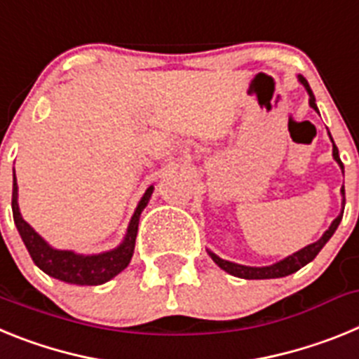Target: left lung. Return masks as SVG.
<instances>
[{"label": "left lung", "instance_id": "left-lung-1", "mask_svg": "<svg viewBox=\"0 0 359 359\" xmlns=\"http://www.w3.org/2000/svg\"><path fill=\"white\" fill-rule=\"evenodd\" d=\"M298 81H300V84L304 86L307 90V93H309V106L313 107V109L318 113V107H316V100H315V95H313V91H311L309 84H307L306 79L302 77V75H298ZM331 136V135H329ZM331 142H332V158L336 160V163L340 165L341 172H344V163H341L340 160V154H338V147L334 145V140H332L331 136ZM341 196H344V205H345V189L341 187ZM341 217H344V208H341L340 215L334 219L331 223V226H329V230H325V233H323L322 237H320L316 243L309 244V246H306V248L298 250V252H294L293 255L286 257V259H282V261L275 262V264L271 266H262V268H253V266H243V264H236V262H230V261H224V259H221V257H217L215 253H212L210 250H208V255L212 257V261L215 262V264L219 266L221 269H224L226 273L233 275V277H239V278H248V280H261V278H280V277H287V275L294 273V271H298L300 268H304V266L307 264V262H311L313 259H315L316 255H318L320 250L325 246V243H327L329 239L332 237V233L336 231V228H338V224H340Z\"/></svg>", "mask_w": 359, "mask_h": 359}]
</instances>
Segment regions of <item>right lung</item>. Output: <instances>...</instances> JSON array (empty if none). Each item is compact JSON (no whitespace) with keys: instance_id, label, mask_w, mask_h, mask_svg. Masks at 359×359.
<instances>
[{"instance_id":"add662e5","label":"right lung","mask_w":359,"mask_h":359,"mask_svg":"<svg viewBox=\"0 0 359 359\" xmlns=\"http://www.w3.org/2000/svg\"><path fill=\"white\" fill-rule=\"evenodd\" d=\"M154 187H149L145 194L142 196L131 221H129L128 233L123 237L122 243L115 250L109 252L97 253V255H82L72 250H55L52 248L43 237L37 233L30 224L21 217L18 205V182H15L14 172V185H12V214H14V223L18 226L19 236L23 239L32 261L36 262L39 269L57 280L73 284V286H98L104 282L111 280L113 277L123 271L131 262L133 252H135V241L138 233V221L140 214L147 207Z\"/></svg>"}]
</instances>
